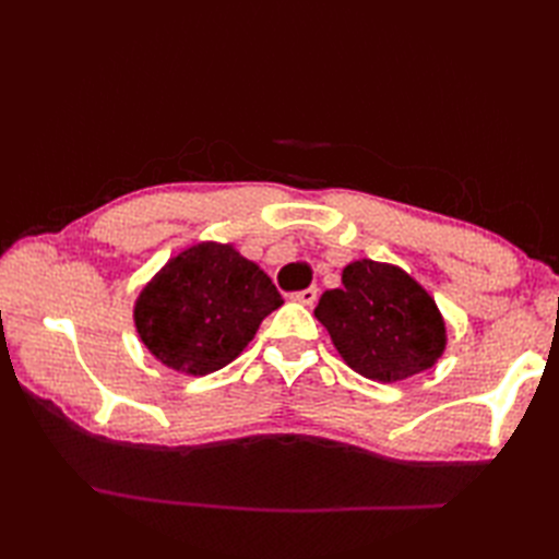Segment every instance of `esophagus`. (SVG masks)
Here are the masks:
<instances>
[{
  "instance_id": "34e87169",
  "label": "esophagus",
  "mask_w": 559,
  "mask_h": 559,
  "mask_svg": "<svg viewBox=\"0 0 559 559\" xmlns=\"http://www.w3.org/2000/svg\"><path fill=\"white\" fill-rule=\"evenodd\" d=\"M317 288L314 286H310V288H305V290H298V293H293V300H298V302H302V305H314L317 302Z\"/></svg>"
}]
</instances>
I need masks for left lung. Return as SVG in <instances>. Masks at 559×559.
<instances>
[{"mask_svg": "<svg viewBox=\"0 0 559 559\" xmlns=\"http://www.w3.org/2000/svg\"><path fill=\"white\" fill-rule=\"evenodd\" d=\"M343 288L326 290L314 317L350 370L372 382H401L442 358L447 326L432 295L406 271L358 259L343 269Z\"/></svg>", "mask_w": 559, "mask_h": 559, "instance_id": "1", "label": "left lung"}]
</instances>
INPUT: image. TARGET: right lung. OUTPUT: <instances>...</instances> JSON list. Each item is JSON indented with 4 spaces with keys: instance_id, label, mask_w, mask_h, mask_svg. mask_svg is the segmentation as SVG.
Instances as JSON below:
<instances>
[{
    "instance_id": "add662e5",
    "label": "right lung",
    "mask_w": 559,
    "mask_h": 559,
    "mask_svg": "<svg viewBox=\"0 0 559 559\" xmlns=\"http://www.w3.org/2000/svg\"><path fill=\"white\" fill-rule=\"evenodd\" d=\"M281 305V293L254 261L233 245L199 242L146 283L134 305V324L163 365L204 377L233 362L261 319Z\"/></svg>"
}]
</instances>
